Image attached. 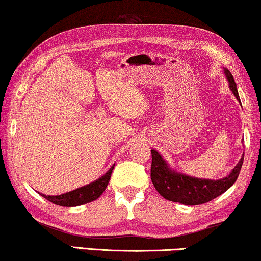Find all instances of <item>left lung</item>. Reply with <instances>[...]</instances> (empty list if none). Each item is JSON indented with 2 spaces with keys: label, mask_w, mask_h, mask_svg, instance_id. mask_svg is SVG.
<instances>
[{
  "label": "left lung",
  "mask_w": 261,
  "mask_h": 261,
  "mask_svg": "<svg viewBox=\"0 0 261 261\" xmlns=\"http://www.w3.org/2000/svg\"><path fill=\"white\" fill-rule=\"evenodd\" d=\"M223 73L229 83L231 92L240 102L237 83L230 71L223 69ZM151 153V179L156 191L167 201L178 202L185 205L203 204L226 192L237 181L242 163H244V154H242L237 166L230 171L228 176L221 179H204V178L202 179V178L188 176V174L177 172L176 170L171 169L169 164L155 149L152 148Z\"/></svg>",
  "instance_id": "8db88e82"
}]
</instances>
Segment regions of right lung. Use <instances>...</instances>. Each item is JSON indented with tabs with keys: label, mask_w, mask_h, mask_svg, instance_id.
<instances>
[{
	"label": "right lung",
	"mask_w": 261,
	"mask_h": 261,
	"mask_svg": "<svg viewBox=\"0 0 261 261\" xmlns=\"http://www.w3.org/2000/svg\"><path fill=\"white\" fill-rule=\"evenodd\" d=\"M114 166H115V164H113L112 167L103 176L99 177L98 179L94 180L92 183L84 185V187L77 188L76 190L57 196H48L44 194H41V196L47 199V201L60 206H78L87 204L89 202L97 199L103 194V191L106 190L107 185H108L110 180V176H112Z\"/></svg>",
	"instance_id": "add662e5"
}]
</instances>
